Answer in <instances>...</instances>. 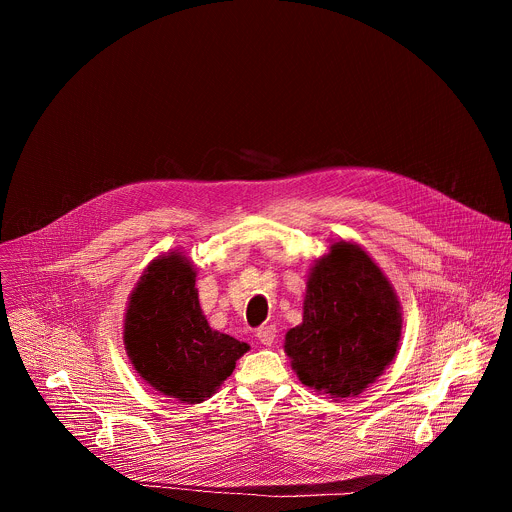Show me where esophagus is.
Here are the masks:
<instances>
[{
    "label": "esophagus",
    "instance_id": "1",
    "mask_svg": "<svg viewBox=\"0 0 512 512\" xmlns=\"http://www.w3.org/2000/svg\"><path fill=\"white\" fill-rule=\"evenodd\" d=\"M275 336H277V330H275L273 324L261 326V328L257 330V340H259L263 346H271V344L275 342Z\"/></svg>",
    "mask_w": 512,
    "mask_h": 512
}]
</instances>
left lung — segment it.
I'll return each mask as SVG.
<instances>
[{
    "label": "left lung",
    "mask_w": 512,
    "mask_h": 512,
    "mask_svg": "<svg viewBox=\"0 0 512 512\" xmlns=\"http://www.w3.org/2000/svg\"><path fill=\"white\" fill-rule=\"evenodd\" d=\"M403 328L395 289L371 255L338 241L310 269L304 320L283 350L302 385L332 399L360 395L395 358Z\"/></svg>",
    "instance_id": "obj_1"
}]
</instances>
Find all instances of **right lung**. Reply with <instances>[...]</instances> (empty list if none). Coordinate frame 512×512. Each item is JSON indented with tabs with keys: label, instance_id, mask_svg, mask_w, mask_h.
Returning <instances> with one entry per match:
<instances>
[{
	"label": "right lung",
	"instance_id": "obj_1",
	"mask_svg": "<svg viewBox=\"0 0 512 512\" xmlns=\"http://www.w3.org/2000/svg\"><path fill=\"white\" fill-rule=\"evenodd\" d=\"M123 342L137 375L180 403H202L233 375L247 342L212 330L202 314L196 267L182 251L156 257L133 287Z\"/></svg>",
	"mask_w": 512,
	"mask_h": 512
}]
</instances>
